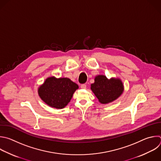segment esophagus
<instances>
[{"mask_svg":"<svg viewBox=\"0 0 161 161\" xmlns=\"http://www.w3.org/2000/svg\"><path fill=\"white\" fill-rule=\"evenodd\" d=\"M81 88L82 89H86V85L85 84H82L81 85Z\"/></svg>","mask_w":161,"mask_h":161,"instance_id":"1","label":"esophagus"}]
</instances>
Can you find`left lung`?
Instances as JSON below:
<instances>
[{"instance_id": "obj_1", "label": "left lung", "mask_w": 161, "mask_h": 161, "mask_svg": "<svg viewBox=\"0 0 161 161\" xmlns=\"http://www.w3.org/2000/svg\"><path fill=\"white\" fill-rule=\"evenodd\" d=\"M91 90L101 103H108L116 100L123 92L124 86L119 78L110 80L104 75H98L91 85Z\"/></svg>"}]
</instances>
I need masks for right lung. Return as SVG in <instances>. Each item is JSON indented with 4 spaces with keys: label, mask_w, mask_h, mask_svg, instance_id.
<instances>
[{
    "label": "right lung",
    "mask_w": 161,
    "mask_h": 161,
    "mask_svg": "<svg viewBox=\"0 0 161 161\" xmlns=\"http://www.w3.org/2000/svg\"><path fill=\"white\" fill-rule=\"evenodd\" d=\"M78 85L68 78H47L38 90L41 99L48 105L63 109L70 102Z\"/></svg>",
    "instance_id": "1"
}]
</instances>
